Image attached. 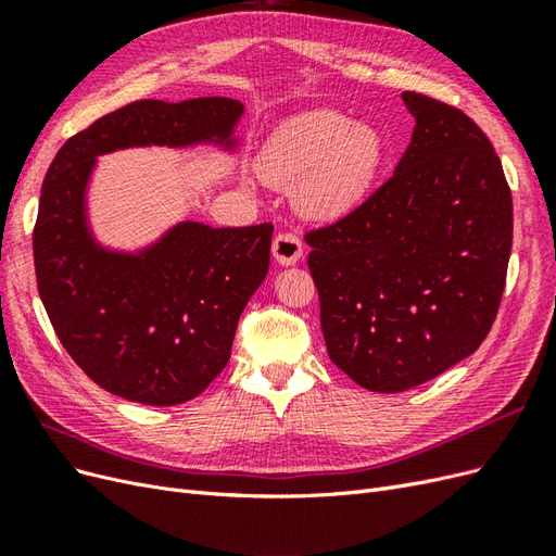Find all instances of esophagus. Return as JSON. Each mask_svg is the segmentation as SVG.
Masks as SVG:
<instances>
[{
    "label": "esophagus",
    "instance_id": "1",
    "mask_svg": "<svg viewBox=\"0 0 556 556\" xmlns=\"http://www.w3.org/2000/svg\"><path fill=\"white\" fill-rule=\"evenodd\" d=\"M271 250H274V257L278 260V264L290 266V264H296L301 260V255H304V243H301L296 233L280 231L274 239Z\"/></svg>",
    "mask_w": 556,
    "mask_h": 556
}]
</instances>
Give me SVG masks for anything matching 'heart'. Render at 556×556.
Returning <instances> with one entry per match:
<instances>
[{
	"label": "heart",
	"mask_w": 556,
	"mask_h": 556,
	"mask_svg": "<svg viewBox=\"0 0 556 556\" xmlns=\"http://www.w3.org/2000/svg\"><path fill=\"white\" fill-rule=\"evenodd\" d=\"M382 141L368 125H352L336 111H311L285 123L262 153V176L296 188L301 211L336 220L355 208L371 188Z\"/></svg>",
	"instance_id": "b5f03b06"
}]
</instances>
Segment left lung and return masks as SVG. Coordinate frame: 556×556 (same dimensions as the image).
<instances>
[{"label":"left lung","instance_id":"1","mask_svg":"<svg viewBox=\"0 0 556 556\" xmlns=\"http://www.w3.org/2000/svg\"><path fill=\"white\" fill-rule=\"evenodd\" d=\"M403 102L415 129L394 176L304 233L329 359L384 394L473 355L513 248V194L484 131L433 97L403 92Z\"/></svg>","mask_w":556,"mask_h":556}]
</instances>
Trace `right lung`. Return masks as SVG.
<instances>
[{"instance_id":"1","label":"right lung","mask_w":556,"mask_h":556,"mask_svg":"<svg viewBox=\"0 0 556 556\" xmlns=\"http://www.w3.org/2000/svg\"><path fill=\"white\" fill-rule=\"evenodd\" d=\"M241 113L227 97L141 99L74 134L48 166L31 233L37 288L70 357L115 396L176 406L206 390L268 271L274 225L182 223L141 257L111 255L83 223L94 157L125 146L225 139Z\"/></svg>"}]
</instances>
